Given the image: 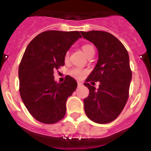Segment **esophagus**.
<instances>
[{
	"instance_id": "34e87169",
	"label": "esophagus",
	"mask_w": 151,
	"mask_h": 151,
	"mask_svg": "<svg viewBox=\"0 0 151 151\" xmlns=\"http://www.w3.org/2000/svg\"><path fill=\"white\" fill-rule=\"evenodd\" d=\"M77 83H78V86H81V85H82V84H83L82 82H79V81H78V82H77Z\"/></svg>"
}]
</instances>
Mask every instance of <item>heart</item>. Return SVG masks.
I'll list each match as a JSON object with an SVG mask.
<instances>
[{
  "label": "heart",
  "instance_id": "1",
  "mask_svg": "<svg viewBox=\"0 0 151 151\" xmlns=\"http://www.w3.org/2000/svg\"><path fill=\"white\" fill-rule=\"evenodd\" d=\"M82 50H83L84 54H85V55L86 56V57H88V56L91 53V52L94 51V47H93V46L91 45H82ZM68 60H69V54H68L67 53V54H66V56H65V61L66 62V61H68ZM69 74H70V76H73V78H77V79H81V78H82L85 76V74H86V71L84 70V69H80V68H73V69L70 70Z\"/></svg>",
  "mask_w": 151,
  "mask_h": 151
}]
</instances>
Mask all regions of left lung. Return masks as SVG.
<instances>
[{
	"label": "left lung",
	"mask_w": 151,
	"mask_h": 151,
	"mask_svg": "<svg viewBox=\"0 0 151 151\" xmlns=\"http://www.w3.org/2000/svg\"><path fill=\"white\" fill-rule=\"evenodd\" d=\"M83 38L94 44L98 50V60L85 86L89 94L84 99V109L91 120L109 123L117 118L128 101L132 73L127 50L119 40L106 32H81ZM100 81L96 89L88 83Z\"/></svg>",
	"instance_id": "left-lung-1"
}]
</instances>
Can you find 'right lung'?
Returning a JSON list of instances; mask_svg holds the SVG:
<instances>
[{
    "instance_id": "right-lung-1",
    "label": "right lung",
    "mask_w": 151,
    "mask_h": 151,
    "mask_svg": "<svg viewBox=\"0 0 151 151\" xmlns=\"http://www.w3.org/2000/svg\"><path fill=\"white\" fill-rule=\"evenodd\" d=\"M80 38L78 31H46L31 41L22 56L19 66L21 98L31 115L42 123H55L66 114V100L77 82L68 76L57 83L54 70L64 66L66 52Z\"/></svg>"
}]
</instances>
